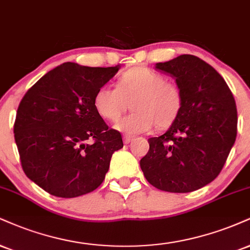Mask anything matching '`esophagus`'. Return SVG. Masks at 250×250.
<instances>
[{"label":"esophagus","instance_id":"1","mask_svg":"<svg viewBox=\"0 0 250 250\" xmlns=\"http://www.w3.org/2000/svg\"><path fill=\"white\" fill-rule=\"evenodd\" d=\"M133 140H134V137L130 136V135H125V136H123V142H125V144L130 143Z\"/></svg>","mask_w":250,"mask_h":250}]
</instances>
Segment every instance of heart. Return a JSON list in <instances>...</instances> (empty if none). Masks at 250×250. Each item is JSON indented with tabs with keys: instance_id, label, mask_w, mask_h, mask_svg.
I'll return each mask as SVG.
<instances>
[{
	"instance_id": "1",
	"label": "heart",
	"mask_w": 250,
	"mask_h": 250,
	"mask_svg": "<svg viewBox=\"0 0 250 250\" xmlns=\"http://www.w3.org/2000/svg\"><path fill=\"white\" fill-rule=\"evenodd\" d=\"M94 108L102 119L116 122L130 102L133 113L115 125L127 134H142L157 125L167 129L178 119L183 108L180 87L163 74L146 66H136L121 74L116 87L101 86L94 95Z\"/></svg>"
}]
</instances>
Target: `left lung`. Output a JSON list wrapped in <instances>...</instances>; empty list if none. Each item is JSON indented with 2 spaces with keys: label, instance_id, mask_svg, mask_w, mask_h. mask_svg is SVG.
I'll return each mask as SVG.
<instances>
[{
  "label": "left lung",
  "instance_id": "left-lung-1",
  "mask_svg": "<svg viewBox=\"0 0 250 250\" xmlns=\"http://www.w3.org/2000/svg\"><path fill=\"white\" fill-rule=\"evenodd\" d=\"M156 68L176 78L184 102L169 130L148 140L141 169L158 190L195 191L218 177L235 142V100L224 78L195 56L157 62Z\"/></svg>",
  "mask_w": 250,
  "mask_h": 250
}]
</instances>
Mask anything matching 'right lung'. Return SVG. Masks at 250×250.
Segmentation results:
<instances>
[{
  "label": "right lung",
  "instance_id": "right-lung-1",
  "mask_svg": "<svg viewBox=\"0 0 250 250\" xmlns=\"http://www.w3.org/2000/svg\"><path fill=\"white\" fill-rule=\"evenodd\" d=\"M119 68L64 62L21 100L14 125L21 164L50 194L74 198L94 191L123 146L121 133L108 127L93 102Z\"/></svg>",
  "mask_w": 250,
  "mask_h": 250
}]
</instances>
